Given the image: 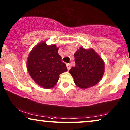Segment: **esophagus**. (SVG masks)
<instances>
[{"mask_svg":"<svg viewBox=\"0 0 130 130\" xmlns=\"http://www.w3.org/2000/svg\"><path fill=\"white\" fill-rule=\"evenodd\" d=\"M66 66H67V70H70V68H71V66H70V64H66Z\"/></svg>","mask_w":130,"mask_h":130,"instance_id":"obj_1","label":"esophagus"}]
</instances>
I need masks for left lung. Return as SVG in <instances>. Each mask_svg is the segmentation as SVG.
<instances>
[{
  "label": "left lung",
  "mask_w": 130,
  "mask_h": 130,
  "mask_svg": "<svg viewBox=\"0 0 130 130\" xmlns=\"http://www.w3.org/2000/svg\"><path fill=\"white\" fill-rule=\"evenodd\" d=\"M76 65L69 70L76 86L87 89L97 84L102 78L105 63L93 48L80 47L74 54Z\"/></svg>",
  "instance_id": "1"
}]
</instances>
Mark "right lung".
Listing matches in <instances>:
<instances>
[{
	"mask_svg": "<svg viewBox=\"0 0 130 130\" xmlns=\"http://www.w3.org/2000/svg\"><path fill=\"white\" fill-rule=\"evenodd\" d=\"M58 50L55 44L48 45L45 41H42L28 55L26 63L28 73L37 84L45 89L53 88L60 74L67 71Z\"/></svg>",
	"mask_w": 130,
	"mask_h": 130,
	"instance_id": "right-lung-1",
	"label": "right lung"
}]
</instances>
